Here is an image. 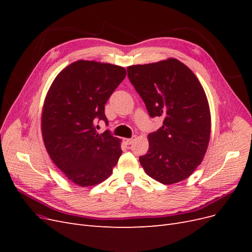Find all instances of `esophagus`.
I'll use <instances>...</instances> for the list:
<instances>
[{"label":"esophagus","instance_id":"1","mask_svg":"<svg viewBox=\"0 0 252 252\" xmlns=\"http://www.w3.org/2000/svg\"><path fill=\"white\" fill-rule=\"evenodd\" d=\"M134 141V138H125L123 139V142L126 144V145H131Z\"/></svg>","mask_w":252,"mask_h":252}]
</instances>
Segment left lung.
<instances>
[{"mask_svg": "<svg viewBox=\"0 0 252 252\" xmlns=\"http://www.w3.org/2000/svg\"><path fill=\"white\" fill-rule=\"evenodd\" d=\"M127 71L149 116L163 118V126L148 134V152L140 157L145 172L165 185L189 178L203 161L211 132L209 104L199 79L173 58L129 66Z\"/></svg>", "mask_w": 252, "mask_h": 252, "instance_id": "1", "label": "left lung"}]
</instances>
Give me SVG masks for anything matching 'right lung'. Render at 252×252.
<instances>
[{"label":"right lung","instance_id":"right-lung-1","mask_svg":"<svg viewBox=\"0 0 252 252\" xmlns=\"http://www.w3.org/2000/svg\"><path fill=\"white\" fill-rule=\"evenodd\" d=\"M126 77L124 67L80 60L53 80L45 97L41 130L52 162L73 184L94 186L108 179L122 155L121 140L98 134L105 104Z\"/></svg>","mask_w":252,"mask_h":252}]
</instances>
